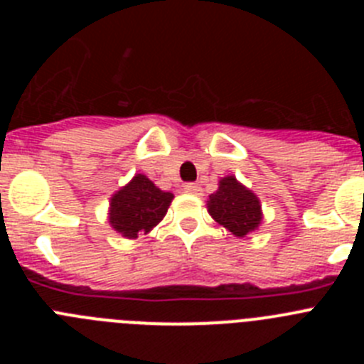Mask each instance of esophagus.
I'll return each mask as SVG.
<instances>
[{"label":"esophagus","mask_w":364,"mask_h":364,"mask_svg":"<svg viewBox=\"0 0 364 364\" xmlns=\"http://www.w3.org/2000/svg\"><path fill=\"white\" fill-rule=\"evenodd\" d=\"M184 191L191 193V195H198L200 193V186L195 184V182H188V184H184Z\"/></svg>","instance_id":"obj_1"}]
</instances>
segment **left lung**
<instances>
[{
    "label": "left lung",
    "mask_w": 364,
    "mask_h": 364,
    "mask_svg": "<svg viewBox=\"0 0 364 364\" xmlns=\"http://www.w3.org/2000/svg\"><path fill=\"white\" fill-rule=\"evenodd\" d=\"M208 211L211 217L237 237H244L260 224L259 198L237 182L235 176L220 180L218 189L210 197Z\"/></svg>",
    "instance_id": "1"
}]
</instances>
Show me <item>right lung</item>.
Masks as SVG:
<instances>
[{
  "label": "right lung",
  "instance_id": "right-lung-1",
  "mask_svg": "<svg viewBox=\"0 0 364 364\" xmlns=\"http://www.w3.org/2000/svg\"><path fill=\"white\" fill-rule=\"evenodd\" d=\"M173 195L159 189L147 176L136 175L111 198L109 222L127 239H136L138 231L153 230L167 213Z\"/></svg>",
  "mask_w": 364,
  "mask_h": 364
}]
</instances>
